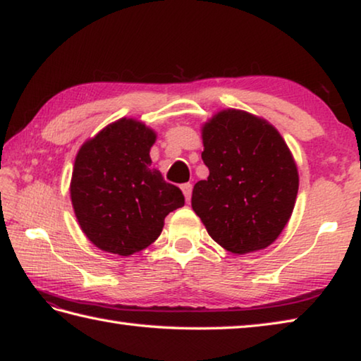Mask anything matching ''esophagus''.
I'll return each instance as SVG.
<instances>
[{"mask_svg":"<svg viewBox=\"0 0 361 361\" xmlns=\"http://www.w3.org/2000/svg\"><path fill=\"white\" fill-rule=\"evenodd\" d=\"M181 191H183V194H185L186 202H189V200H191V194H192V185H191V183H185V185H181Z\"/></svg>","mask_w":361,"mask_h":361,"instance_id":"1","label":"esophagus"}]
</instances>
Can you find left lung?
<instances>
[{
    "label": "left lung",
    "instance_id": "left-lung-1",
    "mask_svg": "<svg viewBox=\"0 0 361 361\" xmlns=\"http://www.w3.org/2000/svg\"><path fill=\"white\" fill-rule=\"evenodd\" d=\"M209 178L191 205L210 237L235 255L271 245L295 209L299 176L276 127L240 109H223L202 127Z\"/></svg>",
    "mask_w": 361,
    "mask_h": 361
}]
</instances>
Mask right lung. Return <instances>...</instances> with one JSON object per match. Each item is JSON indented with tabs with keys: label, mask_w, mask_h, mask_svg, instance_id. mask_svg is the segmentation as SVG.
Returning a JSON list of instances; mask_svg holds the SVG:
<instances>
[{
	"label": "right lung",
	"mask_w": 361,
	"mask_h": 361,
	"mask_svg": "<svg viewBox=\"0 0 361 361\" xmlns=\"http://www.w3.org/2000/svg\"><path fill=\"white\" fill-rule=\"evenodd\" d=\"M156 133L122 118L78 151L70 194L78 223L103 252L129 256L149 247L170 212L185 205L180 188L151 166Z\"/></svg>",
	"instance_id": "1"
}]
</instances>
